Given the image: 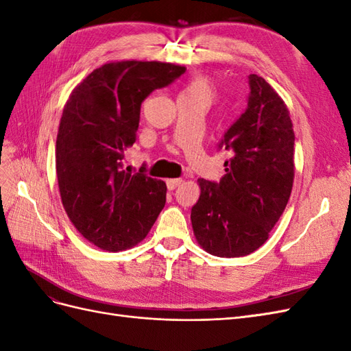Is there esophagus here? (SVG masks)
<instances>
[{
  "label": "esophagus",
  "instance_id": "esophagus-1",
  "mask_svg": "<svg viewBox=\"0 0 351 351\" xmlns=\"http://www.w3.org/2000/svg\"><path fill=\"white\" fill-rule=\"evenodd\" d=\"M182 183H183L182 178H171V180H167V187H168V190H174Z\"/></svg>",
  "mask_w": 351,
  "mask_h": 351
}]
</instances>
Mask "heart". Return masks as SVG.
<instances>
[{
    "label": "heart",
    "instance_id": "heart-1",
    "mask_svg": "<svg viewBox=\"0 0 351 351\" xmlns=\"http://www.w3.org/2000/svg\"><path fill=\"white\" fill-rule=\"evenodd\" d=\"M178 99L204 104L208 108L218 99V88L208 76H204V74H196V76L187 80L182 92L178 95Z\"/></svg>",
    "mask_w": 351,
    "mask_h": 351
}]
</instances>
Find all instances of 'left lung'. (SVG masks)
Here are the masks:
<instances>
[{"label": "left lung", "mask_w": 351, "mask_h": 351, "mask_svg": "<svg viewBox=\"0 0 351 351\" xmlns=\"http://www.w3.org/2000/svg\"><path fill=\"white\" fill-rule=\"evenodd\" d=\"M247 110L232 124L219 147L230 159L219 184L199 178L192 208L199 246L219 258L258 250L289 204L294 182V132L290 111L271 84L250 74Z\"/></svg>", "instance_id": "left-lung-1"}]
</instances>
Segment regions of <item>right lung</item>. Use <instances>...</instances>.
Instances as JSON below:
<instances>
[{
	"mask_svg": "<svg viewBox=\"0 0 351 351\" xmlns=\"http://www.w3.org/2000/svg\"><path fill=\"white\" fill-rule=\"evenodd\" d=\"M186 67L161 61H111L70 93L60 120L56 168L62 206L80 234L107 252L141 243L165 205L162 180L124 171L141 105Z\"/></svg>",
	"mask_w": 351,
	"mask_h": 351,
	"instance_id": "obj_1",
	"label": "right lung"
}]
</instances>
